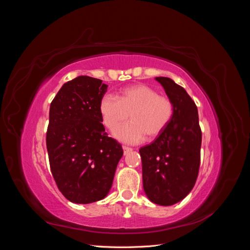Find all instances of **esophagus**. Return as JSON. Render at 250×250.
Returning a JSON list of instances; mask_svg holds the SVG:
<instances>
[{
    "mask_svg": "<svg viewBox=\"0 0 250 250\" xmlns=\"http://www.w3.org/2000/svg\"><path fill=\"white\" fill-rule=\"evenodd\" d=\"M123 150H124V154H127L128 152H130V151L132 150V148L128 147V146H123Z\"/></svg>",
    "mask_w": 250,
    "mask_h": 250,
    "instance_id": "1",
    "label": "esophagus"
}]
</instances>
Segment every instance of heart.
<instances>
[{
    "label": "heart",
    "mask_w": 250,
    "mask_h": 250,
    "mask_svg": "<svg viewBox=\"0 0 250 250\" xmlns=\"http://www.w3.org/2000/svg\"><path fill=\"white\" fill-rule=\"evenodd\" d=\"M100 113L104 125L115 129L131 118V122L119 126L113 135L128 144H138L149 138H156L170 124L174 104L169 97L158 95L147 84H135L124 88L120 98L107 94L100 102Z\"/></svg>",
    "instance_id": "1"
}]
</instances>
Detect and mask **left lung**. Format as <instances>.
Listing matches in <instances>:
<instances>
[{
	"label": "left lung",
	"instance_id": "1",
	"mask_svg": "<svg viewBox=\"0 0 250 250\" xmlns=\"http://www.w3.org/2000/svg\"><path fill=\"white\" fill-rule=\"evenodd\" d=\"M174 104L168 127L140 149L143 187L148 198L172 206L192 191L200 166L201 128L198 110L186 89L168 77L155 78Z\"/></svg>",
	"mask_w": 250,
	"mask_h": 250
}]
</instances>
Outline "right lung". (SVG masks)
I'll list each match as a JSON object with an SVG mask.
<instances>
[{
	"instance_id": "1",
	"label": "right lung",
	"mask_w": 250,
	"mask_h": 250,
	"mask_svg": "<svg viewBox=\"0 0 250 250\" xmlns=\"http://www.w3.org/2000/svg\"><path fill=\"white\" fill-rule=\"evenodd\" d=\"M107 85L79 76L65 82L51 102L47 150L55 183L74 203L103 199L110 190L123 148L109 138L100 113Z\"/></svg>"
}]
</instances>
